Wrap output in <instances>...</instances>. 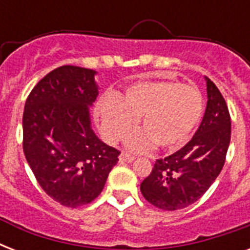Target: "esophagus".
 Segmentation results:
<instances>
[{
	"label": "esophagus",
	"mask_w": 250,
	"mask_h": 250,
	"mask_svg": "<svg viewBox=\"0 0 250 250\" xmlns=\"http://www.w3.org/2000/svg\"><path fill=\"white\" fill-rule=\"evenodd\" d=\"M133 160H135V157L127 152H122L121 156H119V161L121 162H132Z\"/></svg>",
	"instance_id": "obj_1"
}]
</instances>
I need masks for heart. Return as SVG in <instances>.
<instances>
[{
	"label": "heart",
	"instance_id": "1",
	"mask_svg": "<svg viewBox=\"0 0 250 250\" xmlns=\"http://www.w3.org/2000/svg\"><path fill=\"white\" fill-rule=\"evenodd\" d=\"M96 119L106 140L125 139L140 119L143 131L132 133L127 145L145 150L153 143L162 150H175L189 141L204 115L198 88L172 80H146L129 85L121 97L105 94L96 104Z\"/></svg>",
	"mask_w": 250,
	"mask_h": 250
}]
</instances>
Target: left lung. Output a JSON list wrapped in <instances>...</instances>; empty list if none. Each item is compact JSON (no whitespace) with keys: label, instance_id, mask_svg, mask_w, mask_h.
<instances>
[{"label":"left lung","instance_id":"left-lung-1","mask_svg":"<svg viewBox=\"0 0 250 250\" xmlns=\"http://www.w3.org/2000/svg\"><path fill=\"white\" fill-rule=\"evenodd\" d=\"M208 105L194 136L174 154L156 161L143 180L145 200L162 210H179L196 202L221 174L231 140V117L225 98L209 79Z\"/></svg>","mask_w":250,"mask_h":250}]
</instances>
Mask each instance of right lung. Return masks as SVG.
<instances>
[{"mask_svg": "<svg viewBox=\"0 0 250 250\" xmlns=\"http://www.w3.org/2000/svg\"><path fill=\"white\" fill-rule=\"evenodd\" d=\"M94 75L90 68L61 66L33 86L24 105L25 160L45 193L67 208L93 201L121 154L90 127Z\"/></svg>", "mask_w": 250, "mask_h": 250, "instance_id": "obj_1", "label": "right lung"}]
</instances>
